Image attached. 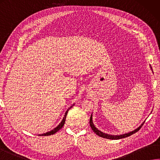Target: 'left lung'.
I'll return each instance as SVG.
<instances>
[{
  "instance_id": "8db88e82",
  "label": "left lung",
  "mask_w": 160,
  "mask_h": 160,
  "mask_svg": "<svg viewBox=\"0 0 160 160\" xmlns=\"http://www.w3.org/2000/svg\"><path fill=\"white\" fill-rule=\"evenodd\" d=\"M150 69H151V70H152L151 66L150 65ZM143 122L141 123V124L139 126H138L137 128L134 129L133 131L128 132V133L122 134H119V135H113V134H108L104 133V132H102L100 130H99V129L95 127V125H94V123H93V121H92V113L91 114V116H90V128H92V131L94 132L96 134L98 135V136L100 137L104 138H108V139H112V140L120 139V138H123L129 137V136H130V135L133 134L134 133H136L137 132H138V130H139V129L141 128V126L143 125Z\"/></svg>"
}]
</instances>
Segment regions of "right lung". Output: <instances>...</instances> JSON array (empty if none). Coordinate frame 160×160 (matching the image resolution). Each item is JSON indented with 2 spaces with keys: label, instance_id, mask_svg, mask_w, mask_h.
<instances>
[{
  "label": "right lung",
  "instance_id": "1",
  "mask_svg": "<svg viewBox=\"0 0 160 160\" xmlns=\"http://www.w3.org/2000/svg\"><path fill=\"white\" fill-rule=\"evenodd\" d=\"M74 104L73 105H72V106H71L70 107H69V108H68V110L66 111V112L65 113V116H64V117H63V118H62V120H61V122H60L58 125H57V127H56L55 128H53V129H52V130L49 131V132H46V133H44V134H38V136H49V135H52V134H55V133H56L57 132L59 131L60 129H61L62 128V126L64 125V124H65V119H66V116H67V115H68V111L70 110V108L74 106Z\"/></svg>",
  "mask_w": 160,
  "mask_h": 160
}]
</instances>
